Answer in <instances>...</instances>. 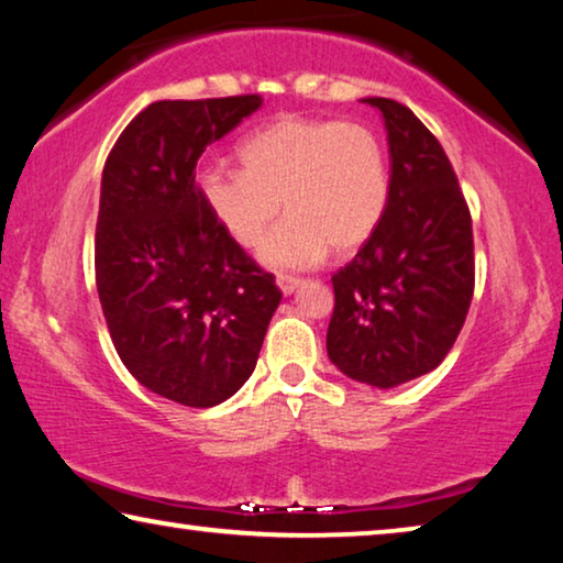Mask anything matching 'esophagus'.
<instances>
[{
	"label": "esophagus",
	"mask_w": 563,
	"mask_h": 563,
	"mask_svg": "<svg viewBox=\"0 0 563 563\" xmlns=\"http://www.w3.org/2000/svg\"><path fill=\"white\" fill-rule=\"evenodd\" d=\"M302 285L300 278H292V275H278V288L283 290V295H292Z\"/></svg>",
	"instance_id": "obj_1"
}]
</instances>
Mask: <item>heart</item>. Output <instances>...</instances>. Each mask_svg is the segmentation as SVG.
Instances as JSON below:
<instances>
[{"label": "heart", "instance_id": "heart-1", "mask_svg": "<svg viewBox=\"0 0 563 563\" xmlns=\"http://www.w3.org/2000/svg\"><path fill=\"white\" fill-rule=\"evenodd\" d=\"M243 170L211 166L198 194L238 245L265 238L258 258L271 271L316 268L330 247L350 255L377 231L389 201V170L377 133L338 119L280 117L238 148Z\"/></svg>", "mask_w": 563, "mask_h": 563}]
</instances>
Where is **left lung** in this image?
Masks as SVG:
<instances>
[{
    "label": "left lung",
    "mask_w": 563,
    "mask_h": 563,
    "mask_svg": "<svg viewBox=\"0 0 563 563\" xmlns=\"http://www.w3.org/2000/svg\"><path fill=\"white\" fill-rule=\"evenodd\" d=\"M383 117L389 201L373 238L332 275L328 357L355 383L393 389L452 350L474 292L472 218L450 158L402 103L360 99Z\"/></svg>",
    "instance_id": "8db88e82"
}]
</instances>
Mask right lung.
I'll list each match as a JSON object with an SVG mask.
<instances>
[{
    "instance_id": "1",
    "label": "right lung",
    "mask_w": 563,
    "mask_h": 563,
    "mask_svg": "<svg viewBox=\"0 0 563 563\" xmlns=\"http://www.w3.org/2000/svg\"><path fill=\"white\" fill-rule=\"evenodd\" d=\"M261 107L255 93L156 101L103 166L97 288L113 347L141 385L186 407L245 385L283 298L196 186L203 151Z\"/></svg>"
}]
</instances>
